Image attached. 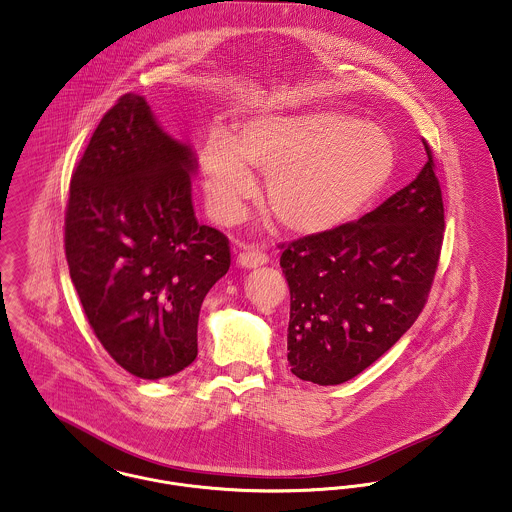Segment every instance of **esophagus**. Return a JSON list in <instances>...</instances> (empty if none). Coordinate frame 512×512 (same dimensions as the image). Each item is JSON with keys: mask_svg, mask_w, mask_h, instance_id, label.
<instances>
[{"mask_svg": "<svg viewBox=\"0 0 512 512\" xmlns=\"http://www.w3.org/2000/svg\"><path fill=\"white\" fill-rule=\"evenodd\" d=\"M269 263V255L265 251H241L238 255V265L245 267V269H257V267H263Z\"/></svg>", "mask_w": 512, "mask_h": 512, "instance_id": "1", "label": "esophagus"}]
</instances>
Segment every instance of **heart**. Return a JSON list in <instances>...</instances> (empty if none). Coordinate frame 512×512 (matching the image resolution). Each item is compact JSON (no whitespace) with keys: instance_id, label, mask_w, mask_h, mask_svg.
I'll use <instances>...</instances> for the list:
<instances>
[{"instance_id":"obj_1","label":"heart","mask_w":512,"mask_h":512,"mask_svg":"<svg viewBox=\"0 0 512 512\" xmlns=\"http://www.w3.org/2000/svg\"><path fill=\"white\" fill-rule=\"evenodd\" d=\"M209 207L222 222L240 218L257 191L251 172L269 174L274 218L301 236L354 220L389 183L396 154L389 135L340 112L257 116L234 137L214 127L199 154Z\"/></svg>"}]
</instances>
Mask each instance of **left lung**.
<instances>
[{
  "instance_id": "obj_1",
  "label": "left lung",
  "mask_w": 512,
  "mask_h": 512,
  "mask_svg": "<svg viewBox=\"0 0 512 512\" xmlns=\"http://www.w3.org/2000/svg\"><path fill=\"white\" fill-rule=\"evenodd\" d=\"M418 178L327 234L282 243L290 288L288 363L301 381L340 385L391 350L420 317L445 234L433 152Z\"/></svg>"
}]
</instances>
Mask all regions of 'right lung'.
<instances>
[{
  "label": "right lung",
  "instance_id": "1",
  "mask_svg": "<svg viewBox=\"0 0 512 512\" xmlns=\"http://www.w3.org/2000/svg\"><path fill=\"white\" fill-rule=\"evenodd\" d=\"M195 156L139 94H123L92 133L69 183L65 257L92 331L141 379L197 358L199 311L230 269V241L191 203Z\"/></svg>",
  "mask_w": 512,
  "mask_h": 512
}]
</instances>
